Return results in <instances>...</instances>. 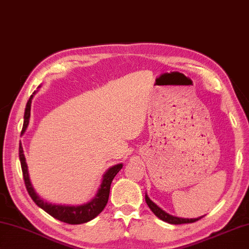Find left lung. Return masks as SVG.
<instances>
[{"instance_id": "8db88e82", "label": "left lung", "mask_w": 249, "mask_h": 249, "mask_svg": "<svg viewBox=\"0 0 249 249\" xmlns=\"http://www.w3.org/2000/svg\"><path fill=\"white\" fill-rule=\"evenodd\" d=\"M144 198H146V202L148 207L150 208V210L155 213L158 218L160 220L164 221V222H168L170 224H184V223H193V222H196V221L200 220L202 216H199V218H195V219H185V218H178V216H174L168 212H165L164 210H162L160 207H158L155 202H153L150 198L148 197V195L146 194L144 195Z\"/></svg>"}]
</instances>
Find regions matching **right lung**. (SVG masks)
<instances>
[{"instance_id":"add662e5","label":"right lung","mask_w":249,"mask_h":249,"mask_svg":"<svg viewBox=\"0 0 249 249\" xmlns=\"http://www.w3.org/2000/svg\"><path fill=\"white\" fill-rule=\"evenodd\" d=\"M38 88H40V86ZM37 93L35 91L31 94L28 102L26 105L25 114H24V126H22L21 135L26 132L27 127L29 125L30 120V109H31V101H33L34 96ZM19 160L21 165L22 175H24V180L27 191H28L29 196L31 199L35 201L36 205L41 208L44 211L52 215L53 218L62 221V222L69 223V224H81L86 223L88 221L92 220L100 213V212L105 209L107 206V200H109L110 195V187L113 178L115 175L119 173L120 170L123 168V163L113 165L111 168L106 171V173L102 176V180L100 186H99L96 196H94L91 200L87 203L79 206H70V205H56V203H51L43 198L40 197L37 193H36L33 184L30 182L29 172H28V165L26 163V158L24 155V150H22L21 142L19 143Z\"/></svg>"}]
</instances>
